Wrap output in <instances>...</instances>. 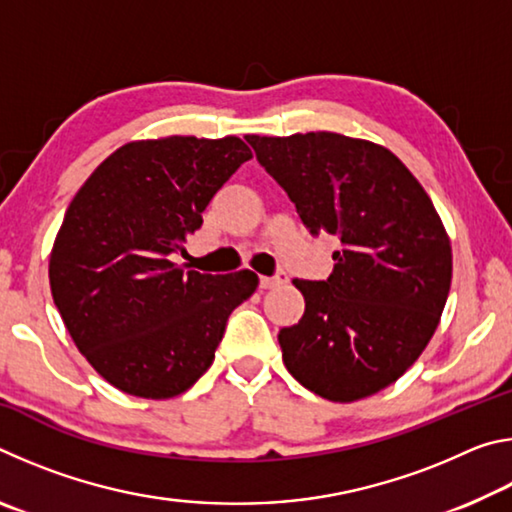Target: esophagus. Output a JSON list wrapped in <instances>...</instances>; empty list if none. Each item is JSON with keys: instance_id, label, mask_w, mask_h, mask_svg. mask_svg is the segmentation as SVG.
I'll use <instances>...</instances> for the list:
<instances>
[{"instance_id": "obj_1", "label": "esophagus", "mask_w": 512, "mask_h": 512, "mask_svg": "<svg viewBox=\"0 0 512 512\" xmlns=\"http://www.w3.org/2000/svg\"><path fill=\"white\" fill-rule=\"evenodd\" d=\"M287 280H289L287 273H277L273 277L262 275V277H259V287H262V289H275V287H280V284H287Z\"/></svg>"}]
</instances>
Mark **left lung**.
Masks as SVG:
<instances>
[{
  "label": "left lung",
  "instance_id": "8db88e82",
  "mask_svg": "<svg viewBox=\"0 0 512 512\" xmlns=\"http://www.w3.org/2000/svg\"><path fill=\"white\" fill-rule=\"evenodd\" d=\"M311 235L341 239L325 282L282 327V361L311 393L357 402L395 384L427 348L452 284V244L429 194L386 146L339 133L246 135Z\"/></svg>",
  "mask_w": 512,
  "mask_h": 512
}]
</instances>
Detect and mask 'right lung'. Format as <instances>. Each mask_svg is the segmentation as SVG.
<instances>
[{
	"label": "right lung",
	"mask_w": 512,
	"mask_h": 512,
	"mask_svg": "<svg viewBox=\"0 0 512 512\" xmlns=\"http://www.w3.org/2000/svg\"><path fill=\"white\" fill-rule=\"evenodd\" d=\"M253 158L244 140L169 135L110 153L69 203L49 287L76 348L121 393L169 400L212 366L232 309L259 277L183 271L171 253Z\"/></svg>",
	"instance_id": "add662e5"
}]
</instances>
